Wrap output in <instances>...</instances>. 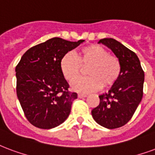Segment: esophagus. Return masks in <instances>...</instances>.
<instances>
[{
    "mask_svg": "<svg viewBox=\"0 0 155 155\" xmlns=\"http://www.w3.org/2000/svg\"><path fill=\"white\" fill-rule=\"evenodd\" d=\"M78 97L79 98H85V97H87V94H83V93H79L78 94Z\"/></svg>",
    "mask_w": 155,
    "mask_h": 155,
    "instance_id": "esophagus-1",
    "label": "esophagus"
}]
</instances>
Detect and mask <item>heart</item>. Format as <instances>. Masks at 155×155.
Returning a JSON list of instances; mask_svg holds the SVG:
<instances>
[{"label":"heart","mask_w":155,"mask_h":155,"mask_svg":"<svg viewBox=\"0 0 155 155\" xmlns=\"http://www.w3.org/2000/svg\"><path fill=\"white\" fill-rule=\"evenodd\" d=\"M88 68L90 76L72 84V89L80 92H94L110 88L117 81L121 72V61L117 57L108 54L99 45H89L76 52H68L60 61L61 71L69 82H73L80 75L83 68Z\"/></svg>","instance_id":"heart-1"}]
</instances>
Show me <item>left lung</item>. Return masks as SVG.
I'll use <instances>...</instances> for the list:
<instances>
[{
	"instance_id": "8db88e82",
	"label": "left lung",
	"mask_w": 155,
	"mask_h": 155,
	"mask_svg": "<svg viewBox=\"0 0 155 155\" xmlns=\"http://www.w3.org/2000/svg\"><path fill=\"white\" fill-rule=\"evenodd\" d=\"M98 43L109 48L119 58L121 72L109 91L99 95V104L92 110V117L108 129L123 127L130 121L143 97L145 73L136 54L113 38H103Z\"/></svg>"
}]
</instances>
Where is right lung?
<instances>
[{"label":"right lung","instance_id":"right-lung-1","mask_svg":"<svg viewBox=\"0 0 155 155\" xmlns=\"http://www.w3.org/2000/svg\"><path fill=\"white\" fill-rule=\"evenodd\" d=\"M84 40L71 42L52 38L31 48L15 68L16 93L26 118L34 127L51 129L68 117L76 93L61 71L60 61Z\"/></svg>","mask_w":155,"mask_h":155}]
</instances>
